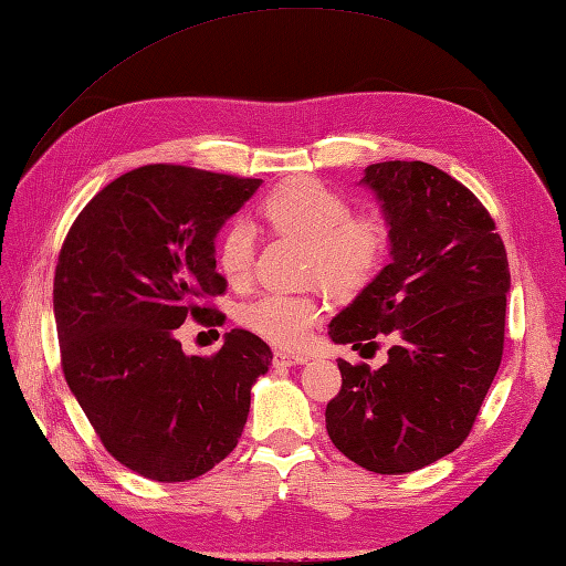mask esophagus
Masks as SVG:
<instances>
[{
	"mask_svg": "<svg viewBox=\"0 0 566 566\" xmlns=\"http://www.w3.org/2000/svg\"><path fill=\"white\" fill-rule=\"evenodd\" d=\"M307 360V354H293V350H275L273 354V366L275 368H291L300 366V363Z\"/></svg>",
	"mask_w": 566,
	"mask_h": 566,
	"instance_id": "34e87169",
	"label": "esophagus"
}]
</instances>
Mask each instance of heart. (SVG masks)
Listing matches in <instances>:
<instances>
[{"instance_id": "1", "label": "heart", "mask_w": 566, "mask_h": 566, "mask_svg": "<svg viewBox=\"0 0 566 566\" xmlns=\"http://www.w3.org/2000/svg\"><path fill=\"white\" fill-rule=\"evenodd\" d=\"M261 216L275 230L310 242V275L336 293H354L366 285L387 251L389 228L380 212L350 216V203L342 193L307 177L275 186L263 198ZM254 247V230L244 220L224 228L218 263L232 285L249 279ZM319 312V303L310 295L263 293L240 310V319L271 344L300 346L317 324Z\"/></svg>"}]
</instances>
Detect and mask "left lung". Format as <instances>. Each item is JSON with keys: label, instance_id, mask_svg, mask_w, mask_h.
<instances>
[{"label": "left lung", "instance_id": "obj_1", "mask_svg": "<svg viewBox=\"0 0 566 566\" xmlns=\"http://www.w3.org/2000/svg\"><path fill=\"white\" fill-rule=\"evenodd\" d=\"M389 228V263L329 322L334 344L392 346L378 370L338 360L326 433L378 474L441 460L468 438L504 350L511 273L486 208L426 161H380L358 181Z\"/></svg>", "mask_w": 566, "mask_h": 566}]
</instances>
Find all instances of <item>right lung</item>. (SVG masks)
Returning <instances> with one entry per match:
<instances>
[{
  "instance_id": "1",
  "label": "right lung",
  "mask_w": 566,
  "mask_h": 566,
  "mask_svg": "<svg viewBox=\"0 0 566 566\" xmlns=\"http://www.w3.org/2000/svg\"><path fill=\"white\" fill-rule=\"evenodd\" d=\"M259 186L147 165L98 191L62 244L53 307L65 380L108 453L147 480H196L228 458L269 373V344L247 329L210 358L177 338L188 315L220 324L198 300L228 287L216 237Z\"/></svg>"
}]
</instances>
